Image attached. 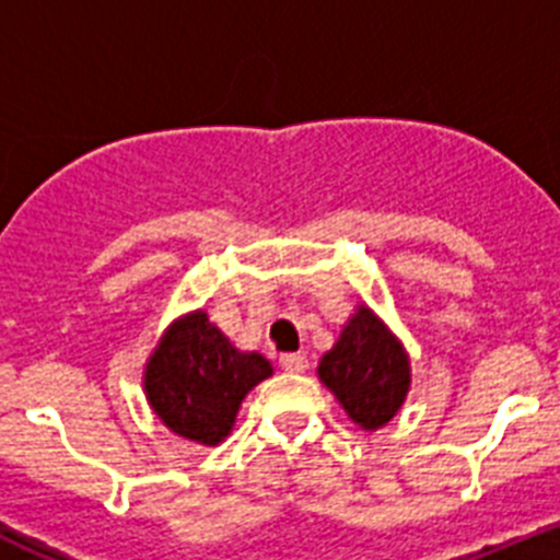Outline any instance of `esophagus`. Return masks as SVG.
Returning <instances> with one entry per match:
<instances>
[{
    "mask_svg": "<svg viewBox=\"0 0 560 560\" xmlns=\"http://www.w3.org/2000/svg\"><path fill=\"white\" fill-rule=\"evenodd\" d=\"M280 368H283L285 373H303V370L308 368V355H305V353L280 355Z\"/></svg>",
    "mask_w": 560,
    "mask_h": 560,
    "instance_id": "34e87169",
    "label": "esophagus"
}]
</instances>
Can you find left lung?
Returning a JSON list of instances; mask_svg holds the SVG:
<instances>
[{"mask_svg": "<svg viewBox=\"0 0 560 560\" xmlns=\"http://www.w3.org/2000/svg\"><path fill=\"white\" fill-rule=\"evenodd\" d=\"M319 378L364 429L395 418L409 389V359L378 316L359 305L339 341L319 361Z\"/></svg>", "mask_w": 560, "mask_h": 560, "instance_id": "1", "label": "left lung"}]
</instances>
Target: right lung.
I'll use <instances>...</instances> for the list:
<instances>
[{"instance_id": "right-lung-1", "label": "right lung", "mask_w": 560, "mask_h": 560, "mask_svg": "<svg viewBox=\"0 0 560 560\" xmlns=\"http://www.w3.org/2000/svg\"><path fill=\"white\" fill-rule=\"evenodd\" d=\"M269 375L271 364L264 355L232 348L199 311L162 336L148 361L145 393L167 429L215 446L230 434L244 395Z\"/></svg>"}]
</instances>
